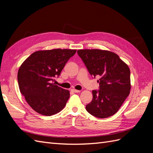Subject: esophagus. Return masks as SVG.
Here are the masks:
<instances>
[{
    "mask_svg": "<svg viewBox=\"0 0 153 153\" xmlns=\"http://www.w3.org/2000/svg\"><path fill=\"white\" fill-rule=\"evenodd\" d=\"M71 91L73 92H75V93H78L80 92V91H79V90H76V89H72Z\"/></svg>",
    "mask_w": 153,
    "mask_h": 153,
    "instance_id": "34e87169",
    "label": "esophagus"
}]
</instances>
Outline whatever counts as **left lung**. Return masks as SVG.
Returning a JSON list of instances; mask_svg holds the SVG:
<instances>
[{
	"label": "left lung",
	"mask_w": 153,
	"mask_h": 153,
	"mask_svg": "<svg viewBox=\"0 0 153 153\" xmlns=\"http://www.w3.org/2000/svg\"><path fill=\"white\" fill-rule=\"evenodd\" d=\"M77 53L91 76H100L98 91L86 106L92 116L105 118L114 115L130 94L131 72L128 65L114 52L100 49H81Z\"/></svg>",
	"instance_id": "obj_1"
}]
</instances>
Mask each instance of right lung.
Returning <instances> with one entry per match:
<instances>
[{
  "mask_svg": "<svg viewBox=\"0 0 153 153\" xmlns=\"http://www.w3.org/2000/svg\"><path fill=\"white\" fill-rule=\"evenodd\" d=\"M76 50H38L22 62L18 70L19 87L26 102L35 111L52 116L64 108L70 92L52 83L59 76Z\"/></svg>",
  "mask_w": 153,
  "mask_h": 153,
  "instance_id": "obj_1",
  "label": "right lung"
}]
</instances>
